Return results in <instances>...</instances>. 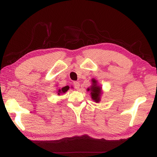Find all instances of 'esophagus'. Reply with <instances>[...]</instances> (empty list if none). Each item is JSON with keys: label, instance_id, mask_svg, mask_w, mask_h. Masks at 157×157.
<instances>
[{"label": "esophagus", "instance_id": "esophagus-1", "mask_svg": "<svg viewBox=\"0 0 157 157\" xmlns=\"http://www.w3.org/2000/svg\"><path fill=\"white\" fill-rule=\"evenodd\" d=\"M79 83L78 82H73V86H74V88L76 89V90H78L79 88Z\"/></svg>", "mask_w": 157, "mask_h": 157}]
</instances>
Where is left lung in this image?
I'll use <instances>...</instances> for the list:
<instances>
[{
    "label": "left lung",
    "mask_w": 157,
    "mask_h": 157,
    "mask_svg": "<svg viewBox=\"0 0 157 157\" xmlns=\"http://www.w3.org/2000/svg\"><path fill=\"white\" fill-rule=\"evenodd\" d=\"M92 85L90 88L87 89L88 91H90L91 97L93 101L96 102H99L101 101V96L102 94L101 87L97 85V83L94 79H92Z\"/></svg>",
    "instance_id": "1"
}]
</instances>
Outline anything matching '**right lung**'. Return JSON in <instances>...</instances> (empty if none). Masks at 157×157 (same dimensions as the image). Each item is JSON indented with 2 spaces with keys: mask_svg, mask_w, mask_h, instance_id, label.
<instances>
[{
  "mask_svg": "<svg viewBox=\"0 0 157 157\" xmlns=\"http://www.w3.org/2000/svg\"><path fill=\"white\" fill-rule=\"evenodd\" d=\"M69 87L68 86H65V87H63V88H62L61 89H59V90H58V94L59 95H60L61 94H63V93H65L68 90H69Z\"/></svg>",
  "mask_w": 157,
  "mask_h": 157,
  "instance_id": "1",
  "label": "right lung"
}]
</instances>
